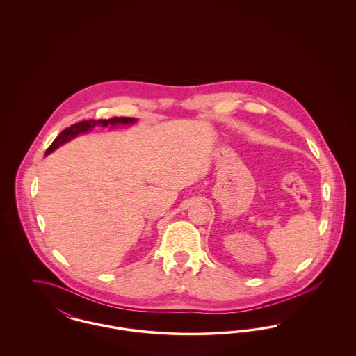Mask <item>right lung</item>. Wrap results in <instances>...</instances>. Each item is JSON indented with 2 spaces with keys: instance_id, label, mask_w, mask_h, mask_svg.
<instances>
[{
  "instance_id": "add662e5",
  "label": "right lung",
  "mask_w": 356,
  "mask_h": 356,
  "mask_svg": "<svg viewBox=\"0 0 356 356\" xmlns=\"http://www.w3.org/2000/svg\"><path fill=\"white\" fill-rule=\"evenodd\" d=\"M136 122V119L132 118H112L109 120H88V121H81L77 124L70 125L69 128H65L60 135L54 138V141L51 143V147L47 149L45 154H49L53 152L54 149H57L60 145L65 144L69 140H72L73 137L80 135V134H85L92 131L96 125H102V127H108V125H124V124H134Z\"/></svg>"
}]
</instances>
